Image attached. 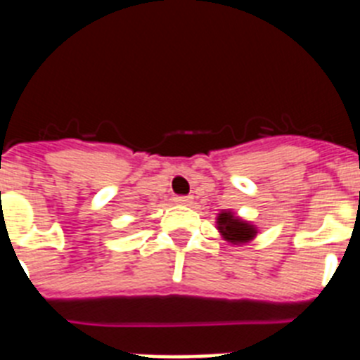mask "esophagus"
<instances>
[{
	"instance_id": "1",
	"label": "esophagus",
	"mask_w": 360,
	"mask_h": 360,
	"mask_svg": "<svg viewBox=\"0 0 360 360\" xmlns=\"http://www.w3.org/2000/svg\"><path fill=\"white\" fill-rule=\"evenodd\" d=\"M174 202L180 203V205H189V203L193 202V200H191L189 196H174Z\"/></svg>"
}]
</instances>
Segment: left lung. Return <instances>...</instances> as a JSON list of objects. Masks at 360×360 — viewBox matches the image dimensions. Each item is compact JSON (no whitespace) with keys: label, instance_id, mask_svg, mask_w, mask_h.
<instances>
[{"label":"left lung","instance_id":"left-lung-1","mask_svg":"<svg viewBox=\"0 0 360 360\" xmlns=\"http://www.w3.org/2000/svg\"><path fill=\"white\" fill-rule=\"evenodd\" d=\"M216 224H218V231L221 232V236L231 241V243H247V241L256 236V227L254 225L247 224V221H243V219H240L229 211L219 212Z\"/></svg>","mask_w":360,"mask_h":360}]
</instances>
